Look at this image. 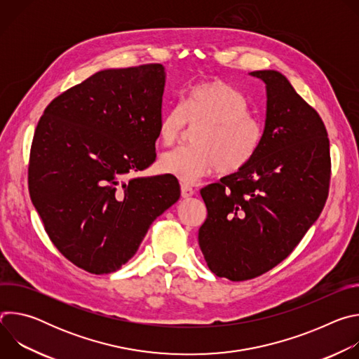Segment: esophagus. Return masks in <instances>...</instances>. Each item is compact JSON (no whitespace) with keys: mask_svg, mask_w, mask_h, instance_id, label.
I'll use <instances>...</instances> for the list:
<instances>
[{"mask_svg":"<svg viewBox=\"0 0 359 359\" xmlns=\"http://www.w3.org/2000/svg\"><path fill=\"white\" fill-rule=\"evenodd\" d=\"M180 190H182V197H184V198H187V197H190V196L194 194L193 187H190V186L186 184V183H182V184H180Z\"/></svg>","mask_w":359,"mask_h":359,"instance_id":"34e87169","label":"esophagus"}]
</instances>
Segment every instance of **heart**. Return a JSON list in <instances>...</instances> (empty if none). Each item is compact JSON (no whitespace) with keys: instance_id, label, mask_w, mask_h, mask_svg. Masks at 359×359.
<instances>
[{"instance_id":"obj_1","label":"heart","mask_w":359,"mask_h":359,"mask_svg":"<svg viewBox=\"0 0 359 359\" xmlns=\"http://www.w3.org/2000/svg\"><path fill=\"white\" fill-rule=\"evenodd\" d=\"M200 126L194 146H180L161 156V172L194 183L216 170L233 175L244 169L263 143V126L250 114L244 96L222 79L193 85L183 102L172 105L159 119L163 144L176 143L187 128Z\"/></svg>"}]
</instances>
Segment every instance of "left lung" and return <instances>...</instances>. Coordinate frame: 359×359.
<instances>
[{
    "label": "left lung",
    "mask_w": 359,
    "mask_h": 359,
    "mask_svg": "<svg viewBox=\"0 0 359 359\" xmlns=\"http://www.w3.org/2000/svg\"><path fill=\"white\" fill-rule=\"evenodd\" d=\"M266 83L264 136L241 170L200 190L208 217L198 245L217 277H259L292 252L320 217L331 179L330 140L317 111L277 71Z\"/></svg>",
    "instance_id": "1"
}]
</instances>
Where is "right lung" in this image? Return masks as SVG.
I'll use <instances>...</instances> for the list:
<instances>
[{"label":"right lung","instance_id":"right-lung-1","mask_svg":"<svg viewBox=\"0 0 359 359\" xmlns=\"http://www.w3.org/2000/svg\"><path fill=\"white\" fill-rule=\"evenodd\" d=\"M166 74L161 64L99 71L41 116L28 189L50 241L92 274L119 270L180 197L172 176L130 177L156 159Z\"/></svg>","mask_w":359,"mask_h":359}]
</instances>
